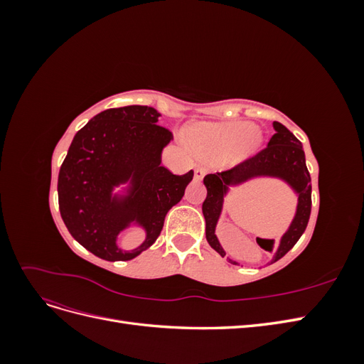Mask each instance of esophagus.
<instances>
[{
	"mask_svg": "<svg viewBox=\"0 0 364 364\" xmlns=\"http://www.w3.org/2000/svg\"><path fill=\"white\" fill-rule=\"evenodd\" d=\"M205 174H206V168L202 167V165H196V168H194V181L196 182H200L203 179Z\"/></svg>",
	"mask_w": 364,
	"mask_h": 364,
	"instance_id": "obj_1",
	"label": "esophagus"
}]
</instances>
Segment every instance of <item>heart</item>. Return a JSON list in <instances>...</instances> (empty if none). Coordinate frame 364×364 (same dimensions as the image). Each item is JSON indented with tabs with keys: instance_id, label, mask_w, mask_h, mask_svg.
<instances>
[{
	"instance_id": "1",
	"label": "heart",
	"mask_w": 364,
	"mask_h": 364,
	"mask_svg": "<svg viewBox=\"0 0 364 364\" xmlns=\"http://www.w3.org/2000/svg\"><path fill=\"white\" fill-rule=\"evenodd\" d=\"M191 149L202 158L218 159L226 155L243 156L257 149L261 141L258 127L247 123L200 124L190 130Z\"/></svg>"
}]
</instances>
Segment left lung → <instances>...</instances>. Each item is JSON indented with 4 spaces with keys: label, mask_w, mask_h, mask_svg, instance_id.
<instances>
[{
    "label": "left lung",
    "mask_w": 364,
    "mask_h": 364,
    "mask_svg": "<svg viewBox=\"0 0 364 364\" xmlns=\"http://www.w3.org/2000/svg\"><path fill=\"white\" fill-rule=\"evenodd\" d=\"M273 127L277 130V134L270 138L269 144L262 150L255 153L253 156H249L247 159L238 162L232 168L206 174L203 179L208 191L206 199L202 205V211L206 222V240L209 246L217 250L222 257H225L226 253L215 237V225L220 213H222L223 197L228 191V185L245 182L250 178H255V176H274V178H281L290 183L291 188L299 194L294 220L287 232L284 234L279 246H277L273 262L282 258L297 243V240L301 238L308 225V220H310L311 178L310 171L306 168L305 153L301 141L287 127L278 123V121H274ZM257 243L264 250L273 252L274 249V240L257 238Z\"/></svg>",
    "instance_id": "1"
}]
</instances>
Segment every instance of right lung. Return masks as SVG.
Listing matches in <instances>:
<instances>
[{"instance_id": "add662e5", "label": "right lung", "mask_w": 364, "mask_h": 364, "mask_svg": "<svg viewBox=\"0 0 364 364\" xmlns=\"http://www.w3.org/2000/svg\"><path fill=\"white\" fill-rule=\"evenodd\" d=\"M149 106L114 107L95 115L77 132L59 171V209L65 226L79 243L106 261H127L159 237L170 209L181 202L194 171L173 174L161 165V151L173 134L158 123ZM130 180L124 200L112 197L115 184ZM130 221L148 232L132 252L116 246V237Z\"/></svg>"}]
</instances>
